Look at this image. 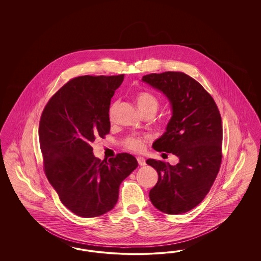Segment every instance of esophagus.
I'll list each match as a JSON object with an SVG mask.
<instances>
[{"label": "esophagus", "instance_id": "obj_1", "mask_svg": "<svg viewBox=\"0 0 261 261\" xmlns=\"http://www.w3.org/2000/svg\"><path fill=\"white\" fill-rule=\"evenodd\" d=\"M137 161H138V163H139V165H140V166H145V165H146V163H145V159L142 158V157H138V158H137Z\"/></svg>", "mask_w": 261, "mask_h": 261}]
</instances>
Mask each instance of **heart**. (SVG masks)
Instances as JSON below:
<instances>
[{
  "mask_svg": "<svg viewBox=\"0 0 261 261\" xmlns=\"http://www.w3.org/2000/svg\"><path fill=\"white\" fill-rule=\"evenodd\" d=\"M136 102L142 113L148 110H157L159 106L158 98L149 92H140L136 95ZM118 102H114L109 109V119L113 120L114 114L117 108ZM151 140L150 135L145 134L142 136H130L123 142L124 146L129 150L140 153L144 150L145 144Z\"/></svg>",
  "mask_w": 261,
  "mask_h": 261,
  "instance_id": "obj_1",
  "label": "heart"
}]
</instances>
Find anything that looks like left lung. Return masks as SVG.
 <instances>
[{
	"mask_svg": "<svg viewBox=\"0 0 261 261\" xmlns=\"http://www.w3.org/2000/svg\"><path fill=\"white\" fill-rule=\"evenodd\" d=\"M142 81L162 91L172 106L166 131L153 148L179 158L176 166L153 159L146 161L159 175L149 197L165 214H185L203 201L219 172L221 116L213 96L185 72L150 73L143 75Z\"/></svg>",
	"mask_w": 261,
	"mask_h": 261,
	"instance_id": "8db88e82",
	"label": "left lung"
}]
</instances>
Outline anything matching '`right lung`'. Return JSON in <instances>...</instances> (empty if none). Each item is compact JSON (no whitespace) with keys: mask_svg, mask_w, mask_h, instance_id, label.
Segmentation results:
<instances>
[{"mask_svg":"<svg viewBox=\"0 0 261 261\" xmlns=\"http://www.w3.org/2000/svg\"><path fill=\"white\" fill-rule=\"evenodd\" d=\"M123 79L124 74L71 79L49 98L41 115L44 171L62 204L81 217L111 211L120 184L138 166L127 153L100 161L91 146L95 138L110 132L111 98Z\"/></svg>","mask_w":261,"mask_h":261,"instance_id":"1","label":"right lung"}]
</instances>
